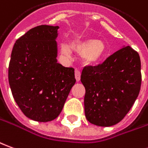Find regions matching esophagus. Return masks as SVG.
<instances>
[{
    "instance_id": "1",
    "label": "esophagus",
    "mask_w": 148,
    "mask_h": 148,
    "mask_svg": "<svg viewBox=\"0 0 148 148\" xmlns=\"http://www.w3.org/2000/svg\"><path fill=\"white\" fill-rule=\"evenodd\" d=\"M74 74H75L76 81H80V77H81V72H80V71H79L78 69H75V71H74Z\"/></svg>"
}]
</instances>
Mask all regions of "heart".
Returning <instances> with one entry per match:
<instances>
[{
    "mask_svg": "<svg viewBox=\"0 0 148 148\" xmlns=\"http://www.w3.org/2000/svg\"><path fill=\"white\" fill-rule=\"evenodd\" d=\"M72 49L78 54H82L83 63L93 66L99 63L106 53V45L102 40L96 38H84L71 42V45L67 43L60 45V51L66 58H70Z\"/></svg>",
    "mask_w": 148,
    "mask_h": 148,
    "instance_id": "b5f03b06",
    "label": "heart"
}]
</instances>
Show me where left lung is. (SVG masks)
I'll return each mask as SVG.
<instances>
[{
  "instance_id": "left-lung-1",
  "label": "left lung",
  "mask_w": 148,
  "mask_h": 148,
  "mask_svg": "<svg viewBox=\"0 0 148 148\" xmlns=\"http://www.w3.org/2000/svg\"><path fill=\"white\" fill-rule=\"evenodd\" d=\"M142 81L138 53L124 46L96 66L84 67L85 114L92 124L110 127L119 123L139 95Z\"/></svg>"
}]
</instances>
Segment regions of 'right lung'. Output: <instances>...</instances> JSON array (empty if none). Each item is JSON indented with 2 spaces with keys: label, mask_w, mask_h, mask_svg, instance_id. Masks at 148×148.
I'll return each instance as SVG.
<instances>
[{
  "label": "right lung",
  "mask_w": 148,
  "mask_h": 148,
  "mask_svg": "<svg viewBox=\"0 0 148 148\" xmlns=\"http://www.w3.org/2000/svg\"><path fill=\"white\" fill-rule=\"evenodd\" d=\"M58 26L33 28L13 45L9 82L23 114L38 122L56 119L76 79L74 69L58 63Z\"/></svg>",
  "instance_id": "add662e5"
}]
</instances>
